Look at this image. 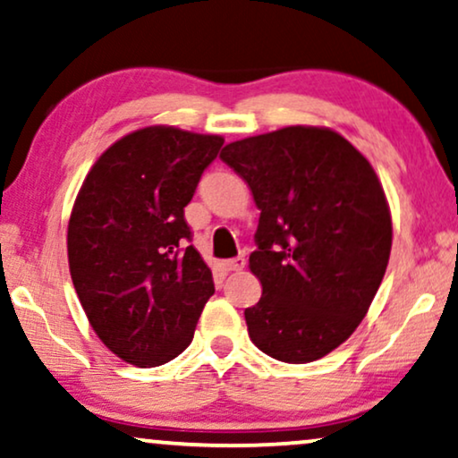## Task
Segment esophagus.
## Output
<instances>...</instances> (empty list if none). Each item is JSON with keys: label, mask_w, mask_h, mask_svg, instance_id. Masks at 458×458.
<instances>
[{"label": "esophagus", "mask_w": 458, "mask_h": 458, "mask_svg": "<svg viewBox=\"0 0 458 458\" xmlns=\"http://www.w3.org/2000/svg\"><path fill=\"white\" fill-rule=\"evenodd\" d=\"M224 270L225 272H236V270H242L245 267V258L242 255H239V258H233V259H225L222 261Z\"/></svg>", "instance_id": "esophagus-1"}]
</instances>
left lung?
<instances>
[{
	"label": "left lung",
	"mask_w": 458,
	"mask_h": 458,
	"mask_svg": "<svg viewBox=\"0 0 458 458\" xmlns=\"http://www.w3.org/2000/svg\"><path fill=\"white\" fill-rule=\"evenodd\" d=\"M251 188L259 224L249 267L261 297L249 337L280 362L306 364L360 325L392 251V217L370 163L320 127L245 138L222 150Z\"/></svg>",
	"instance_id": "1"
}]
</instances>
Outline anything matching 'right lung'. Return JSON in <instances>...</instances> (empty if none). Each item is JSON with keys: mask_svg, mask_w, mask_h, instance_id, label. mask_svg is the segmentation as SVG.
Masks as SVG:
<instances>
[{"mask_svg": "<svg viewBox=\"0 0 458 458\" xmlns=\"http://www.w3.org/2000/svg\"><path fill=\"white\" fill-rule=\"evenodd\" d=\"M224 138L144 127L85 178L69 222V266L98 337L140 369L174 360L216 291L184 217Z\"/></svg>", "mask_w": 458, "mask_h": 458, "instance_id": "obj_1", "label": "right lung"}]
</instances>
